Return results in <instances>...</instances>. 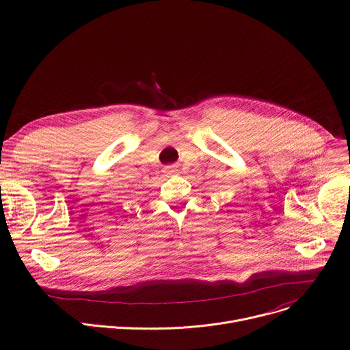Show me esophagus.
Wrapping results in <instances>:
<instances>
[{
    "instance_id": "34e87169",
    "label": "esophagus",
    "mask_w": 350,
    "mask_h": 350,
    "mask_svg": "<svg viewBox=\"0 0 350 350\" xmlns=\"http://www.w3.org/2000/svg\"><path fill=\"white\" fill-rule=\"evenodd\" d=\"M176 172H177V170H176V167H174V166H167V167H166V170H165V173H166V174H173V173H176Z\"/></svg>"
}]
</instances>
